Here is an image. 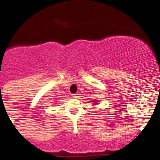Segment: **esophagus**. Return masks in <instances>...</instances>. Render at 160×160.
Listing matches in <instances>:
<instances>
[{"mask_svg": "<svg viewBox=\"0 0 160 160\" xmlns=\"http://www.w3.org/2000/svg\"><path fill=\"white\" fill-rule=\"evenodd\" d=\"M78 93H74V94H72V97H74V98H78Z\"/></svg>", "mask_w": 160, "mask_h": 160, "instance_id": "esophagus-1", "label": "esophagus"}]
</instances>
